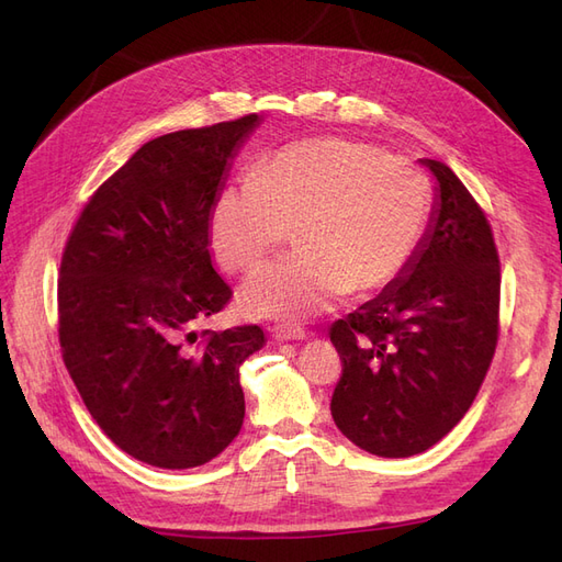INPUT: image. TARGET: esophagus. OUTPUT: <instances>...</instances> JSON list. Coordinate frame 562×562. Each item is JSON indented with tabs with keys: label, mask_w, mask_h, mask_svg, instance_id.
Here are the masks:
<instances>
[{
	"label": "esophagus",
	"mask_w": 562,
	"mask_h": 562,
	"mask_svg": "<svg viewBox=\"0 0 562 562\" xmlns=\"http://www.w3.org/2000/svg\"><path fill=\"white\" fill-rule=\"evenodd\" d=\"M271 333H274V337L279 339V342H288V339H304V337H307L304 328L291 326V323H281V326L271 328Z\"/></svg>",
	"instance_id": "1"
}]
</instances>
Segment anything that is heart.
I'll use <instances>...</instances> for the list:
<instances>
[{
    "label": "heart",
    "instance_id": "obj_1",
    "mask_svg": "<svg viewBox=\"0 0 562 562\" xmlns=\"http://www.w3.org/2000/svg\"><path fill=\"white\" fill-rule=\"evenodd\" d=\"M431 194L419 168L366 143L316 138L269 155L258 178L229 180L213 199L211 244L220 265L246 271L295 225L300 252L258 267L241 307L265 318H312L349 291L394 283L419 250Z\"/></svg>",
    "mask_w": 562,
    "mask_h": 562
}]
</instances>
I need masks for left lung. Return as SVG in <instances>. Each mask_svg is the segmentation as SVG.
<instances>
[{
  "mask_svg": "<svg viewBox=\"0 0 562 562\" xmlns=\"http://www.w3.org/2000/svg\"><path fill=\"white\" fill-rule=\"evenodd\" d=\"M419 164L436 178V203L417 255L330 328L342 359L333 419L378 457H413L450 434L479 394L499 335V255L485 213L446 164Z\"/></svg>",
  "mask_w": 562,
  "mask_h": 562,
  "instance_id": "1",
  "label": "left lung"
}]
</instances>
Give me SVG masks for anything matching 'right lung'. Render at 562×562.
<instances>
[{
    "instance_id": "right-lung-1",
    "label": "right lung",
    "mask_w": 562,
    "mask_h": 562,
    "mask_svg": "<svg viewBox=\"0 0 562 562\" xmlns=\"http://www.w3.org/2000/svg\"><path fill=\"white\" fill-rule=\"evenodd\" d=\"M258 114L145 143L98 187L58 281L63 361L114 446L159 469L211 462L241 431L239 368L260 326L196 328L232 297L213 269L211 206Z\"/></svg>"
}]
</instances>
